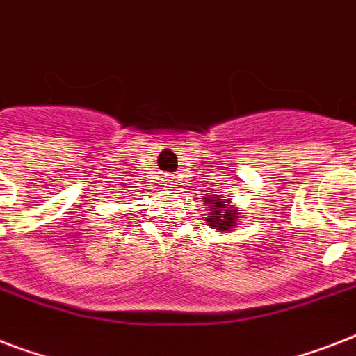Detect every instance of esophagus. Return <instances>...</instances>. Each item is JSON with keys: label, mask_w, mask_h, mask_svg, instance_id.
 <instances>
[{"label": "esophagus", "mask_w": 356, "mask_h": 356, "mask_svg": "<svg viewBox=\"0 0 356 356\" xmlns=\"http://www.w3.org/2000/svg\"><path fill=\"white\" fill-rule=\"evenodd\" d=\"M164 181H166V184H164L166 188H170V186H173V184H175V181H173L172 175H166V179H164Z\"/></svg>", "instance_id": "obj_1"}]
</instances>
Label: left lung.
Returning <instances> with one entry per match:
<instances>
[{
    "mask_svg": "<svg viewBox=\"0 0 356 356\" xmlns=\"http://www.w3.org/2000/svg\"><path fill=\"white\" fill-rule=\"evenodd\" d=\"M205 205H209V211L211 214L207 216V225H211L212 229L216 231H233L238 225V220H240V212L234 205H231L227 200H222L220 195L218 197H205L203 200Z\"/></svg>",
    "mask_w": 356,
    "mask_h": 356,
    "instance_id": "1",
    "label": "left lung"
}]
</instances>
